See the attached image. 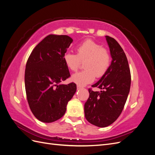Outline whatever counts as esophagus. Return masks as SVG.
<instances>
[{"label":"esophagus","mask_w":155,"mask_h":155,"mask_svg":"<svg viewBox=\"0 0 155 155\" xmlns=\"http://www.w3.org/2000/svg\"><path fill=\"white\" fill-rule=\"evenodd\" d=\"M81 88H83V87H81V86H79V85L77 86V89H78V90H80V89H81Z\"/></svg>","instance_id":"esophagus-1"}]
</instances>
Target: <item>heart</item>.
I'll return each mask as SVG.
<instances>
[{"mask_svg": "<svg viewBox=\"0 0 155 155\" xmlns=\"http://www.w3.org/2000/svg\"><path fill=\"white\" fill-rule=\"evenodd\" d=\"M64 61L72 71H76L84 61L82 71L72 75V81L79 86H85L92 83L96 78L102 77L109 69L111 55L109 50L91 39L86 40L77 48V54L67 51L63 55Z\"/></svg>", "mask_w": 155, "mask_h": 155, "instance_id": "heart-1", "label": "heart"}]
</instances>
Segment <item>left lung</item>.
Listing matches in <instances>:
<instances>
[{"instance_id":"1","label":"left lung","mask_w":155,"mask_h":155,"mask_svg":"<svg viewBox=\"0 0 155 155\" xmlns=\"http://www.w3.org/2000/svg\"><path fill=\"white\" fill-rule=\"evenodd\" d=\"M110 49L112 61L107 72L92 87L84 110L87 120L100 127H105L117 120L122 112L130 91L131 78L128 61L119 43L114 38L105 36Z\"/></svg>"}]
</instances>
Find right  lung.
Returning a JSON list of instances; mask_svg holds the SVG:
<instances>
[{"mask_svg": "<svg viewBox=\"0 0 155 155\" xmlns=\"http://www.w3.org/2000/svg\"><path fill=\"white\" fill-rule=\"evenodd\" d=\"M72 41L68 35H49L35 46L27 61V100L32 113L42 122H54L61 118L76 91L74 83L60 84L70 76L63 55Z\"/></svg>", "mask_w": 155, "mask_h": 155, "instance_id": "obj_1", "label": "right lung"}]
</instances>
